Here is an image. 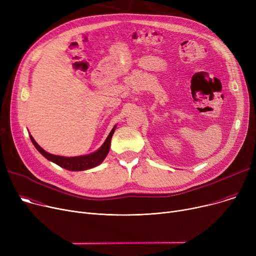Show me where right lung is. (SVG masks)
<instances>
[{"label": "right lung", "instance_id": "obj_1", "mask_svg": "<svg viewBox=\"0 0 256 256\" xmlns=\"http://www.w3.org/2000/svg\"><path fill=\"white\" fill-rule=\"evenodd\" d=\"M116 126L113 128V130H111V132L109 134V136L106 139L104 143L102 145L100 148L98 150H96V152L87 154V156H74V158H66V156H55L46 152V150H44L42 147H40L35 140L33 139L32 136H30L32 143L34 144V146L36 147V150L42 154L44 158H46L48 160H52L55 164L59 165L60 167L70 170V171H80V170H87L90 168L96 167L98 165H100L102 160H104V158L106 156L108 152L110 150V144H111V139L113 134L115 132Z\"/></svg>", "mask_w": 256, "mask_h": 256}]
</instances>
